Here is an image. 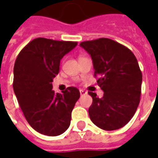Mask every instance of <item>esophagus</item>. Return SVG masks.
<instances>
[{"instance_id":"obj_1","label":"esophagus","mask_w":158,"mask_h":158,"mask_svg":"<svg viewBox=\"0 0 158 158\" xmlns=\"http://www.w3.org/2000/svg\"><path fill=\"white\" fill-rule=\"evenodd\" d=\"M79 93H80V95H81V96H84V95H86V94H87V92H86L85 90L82 89H79Z\"/></svg>"}]
</instances>
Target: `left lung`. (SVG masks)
Masks as SVG:
<instances>
[{
	"label": "left lung",
	"mask_w": 158,
	"mask_h": 158,
	"mask_svg": "<svg viewBox=\"0 0 158 158\" xmlns=\"http://www.w3.org/2000/svg\"><path fill=\"white\" fill-rule=\"evenodd\" d=\"M93 62L97 84L104 91L102 98L88 92L93 102L89 118L104 130L126 125L139 106L142 73L135 56L124 45L107 38L80 43Z\"/></svg>",
	"instance_id": "left-lung-1"
}]
</instances>
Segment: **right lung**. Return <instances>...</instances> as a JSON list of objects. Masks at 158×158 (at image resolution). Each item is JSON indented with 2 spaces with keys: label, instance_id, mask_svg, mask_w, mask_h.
<instances>
[{
  "label": "right lung",
  "instance_id": "obj_1",
  "mask_svg": "<svg viewBox=\"0 0 158 158\" xmlns=\"http://www.w3.org/2000/svg\"><path fill=\"white\" fill-rule=\"evenodd\" d=\"M77 42L45 38L33 40L19 52L13 69V90L23 115L37 132L48 136L69 129L71 113L80 96L76 87L62 94L52 90L61 59Z\"/></svg>",
  "mask_w": 158,
  "mask_h": 158
}]
</instances>
